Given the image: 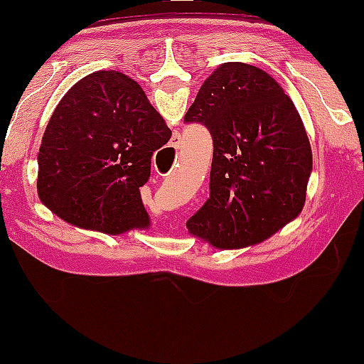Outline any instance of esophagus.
Here are the masks:
<instances>
[{
  "instance_id": "1",
  "label": "esophagus",
  "mask_w": 364,
  "mask_h": 364,
  "mask_svg": "<svg viewBox=\"0 0 364 364\" xmlns=\"http://www.w3.org/2000/svg\"><path fill=\"white\" fill-rule=\"evenodd\" d=\"M171 149H174V150L179 149V136H176V135L173 136V141H171Z\"/></svg>"
}]
</instances>
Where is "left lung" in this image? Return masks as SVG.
<instances>
[{
	"mask_svg": "<svg viewBox=\"0 0 364 364\" xmlns=\"http://www.w3.org/2000/svg\"><path fill=\"white\" fill-rule=\"evenodd\" d=\"M185 123L212 135L207 202L188 229L215 248L272 236L303 210L311 147L282 87L257 66L224 63L203 82Z\"/></svg>",
	"mask_w": 364,
	"mask_h": 364,
	"instance_id": "8db88e82",
	"label": "left lung"
}]
</instances>
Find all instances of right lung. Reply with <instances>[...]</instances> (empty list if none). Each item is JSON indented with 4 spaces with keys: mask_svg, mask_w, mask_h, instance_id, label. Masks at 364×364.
Returning <instances> with one entry per match:
<instances>
[{
    "mask_svg": "<svg viewBox=\"0 0 364 364\" xmlns=\"http://www.w3.org/2000/svg\"><path fill=\"white\" fill-rule=\"evenodd\" d=\"M171 129L141 87L119 72H95L65 94L39 149L37 193L80 228L119 235L147 228L140 186Z\"/></svg>",
    "mask_w": 364,
    "mask_h": 364,
    "instance_id": "right-lung-1",
    "label": "right lung"
}]
</instances>
